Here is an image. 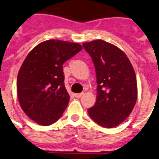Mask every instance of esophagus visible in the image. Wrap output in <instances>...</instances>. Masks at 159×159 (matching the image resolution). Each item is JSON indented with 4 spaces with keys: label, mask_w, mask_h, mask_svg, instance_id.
<instances>
[{
    "label": "esophagus",
    "mask_w": 159,
    "mask_h": 159,
    "mask_svg": "<svg viewBox=\"0 0 159 159\" xmlns=\"http://www.w3.org/2000/svg\"><path fill=\"white\" fill-rule=\"evenodd\" d=\"M82 95H84V93H77V94H75V97H76V98H80Z\"/></svg>",
    "instance_id": "esophagus-1"
}]
</instances>
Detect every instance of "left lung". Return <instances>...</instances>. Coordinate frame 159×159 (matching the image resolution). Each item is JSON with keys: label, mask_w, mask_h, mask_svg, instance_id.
Masks as SVG:
<instances>
[{"label": "left lung", "mask_w": 159, "mask_h": 159, "mask_svg": "<svg viewBox=\"0 0 159 159\" xmlns=\"http://www.w3.org/2000/svg\"><path fill=\"white\" fill-rule=\"evenodd\" d=\"M95 67L97 95L88 115L102 127L118 126L131 113L137 100V81L131 63L116 46L102 40L83 43Z\"/></svg>", "instance_id": "8db88e82"}]
</instances>
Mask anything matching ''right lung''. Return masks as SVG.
<instances>
[{
    "instance_id": "1",
    "label": "right lung",
    "mask_w": 159,
    "mask_h": 159,
    "mask_svg": "<svg viewBox=\"0 0 159 159\" xmlns=\"http://www.w3.org/2000/svg\"><path fill=\"white\" fill-rule=\"evenodd\" d=\"M80 43L49 40L28 54L18 72V99L25 113L42 126L57 122L70 96L64 86L63 64L82 50Z\"/></svg>"
}]
</instances>
